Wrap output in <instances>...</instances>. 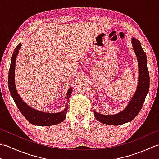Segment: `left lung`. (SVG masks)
I'll return each instance as SVG.
<instances>
[{"label": "left lung", "mask_w": 159, "mask_h": 159, "mask_svg": "<svg viewBox=\"0 0 159 159\" xmlns=\"http://www.w3.org/2000/svg\"><path fill=\"white\" fill-rule=\"evenodd\" d=\"M132 44L139 66V80L137 90L127 107L120 113L115 115H102L93 111L96 119L102 124L118 126L133 120L139 113L149 92L150 75L147 67L146 52L143 51L138 39L134 38H132Z\"/></svg>", "instance_id": "left-lung-1"}]
</instances>
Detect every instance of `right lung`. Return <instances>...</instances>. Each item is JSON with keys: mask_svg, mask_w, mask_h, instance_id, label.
Masks as SVG:
<instances>
[{"mask_svg": "<svg viewBox=\"0 0 159 159\" xmlns=\"http://www.w3.org/2000/svg\"><path fill=\"white\" fill-rule=\"evenodd\" d=\"M22 43H20L16 46L14 51H13L12 57L11 59V65H10L9 75H8V87L9 89V92L11 93L13 100L16 104L18 107L24 117L30 123L33 125H38V126H52L59 124L66 119V114L67 112V106L66 107L65 109L61 112L55 113H44L42 111H38L34 109L33 108L29 107L27 104H26L22 100L21 98L19 96L18 93L17 92L16 84H15V66H16V60L18 54L19 52V50L21 48ZM72 92V87L67 91V100H69L70 95ZM68 103V102H67Z\"/></svg>", "mask_w": 159, "mask_h": 159, "instance_id": "obj_1", "label": "right lung"}]
</instances>
